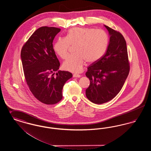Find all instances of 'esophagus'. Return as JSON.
I'll use <instances>...</instances> for the list:
<instances>
[{"label": "esophagus", "mask_w": 151, "mask_h": 151, "mask_svg": "<svg viewBox=\"0 0 151 151\" xmlns=\"http://www.w3.org/2000/svg\"><path fill=\"white\" fill-rule=\"evenodd\" d=\"M80 75L79 74H73V78H80Z\"/></svg>", "instance_id": "obj_1"}]
</instances>
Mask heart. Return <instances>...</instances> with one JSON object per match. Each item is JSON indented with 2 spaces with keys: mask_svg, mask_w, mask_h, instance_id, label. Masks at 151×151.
Wrapping results in <instances>:
<instances>
[{
  "mask_svg": "<svg viewBox=\"0 0 151 151\" xmlns=\"http://www.w3.org/2000/svg\"><path fill=\"white\" fill-rule=\"evenodd\" d=\"M109 43V37L104 31L75 27L68 31L66 37L58 38L54 45V50L65 59L68 55L71 46H75V55L68 58L63 67L66 70L79 72L86 62L91 65L99 61L106 52Z\"/></svg>",
  "mask_w": 151,
  "mask_h": 151,
  "instance_id": "b5f03b06",
  "label": "heart"
}]
</instances>
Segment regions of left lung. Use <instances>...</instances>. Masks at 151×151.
I'll return each instance as SVG.
<instances>
[{"label":"left lung","mask_w":151,"mask_h":151,"mask_svg":"<svg viewBox=\"0 0 151 151\" xmlns=\"http://www.w3.org/2000/svg\"><path fill=\"white\" fill-rule=\"evenodd\" d=\"M110 42L105 55L89 66L86 75L90 85L86 91V97L96 104L114 99L120 92L129 72L126 42L122 34L105 25Z\"/></svg>","instance_id":"1"}]
</instances>
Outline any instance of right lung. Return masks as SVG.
I'll use <instances>...</instances> for the list:
<instances>
[{
    "mask_svg": "<svg viewBox=\"0 0 151 151\" xmlns=\"http://www.w3.org/2000/svg\"><path fill=\"white\" fill-rule=\"evenodd\" d=\"M60 31L55 27H42L29 37L21 51L24 76L29 89L40 102L55 104L63 98L62 89L71 78V72L58 71L60 63L52 42Z\"/></svg>",
    "mask_w": 151,
    "mask_h": 151,
    "instance_id": "1",
    "label": "right lung"
}]
</instances>
